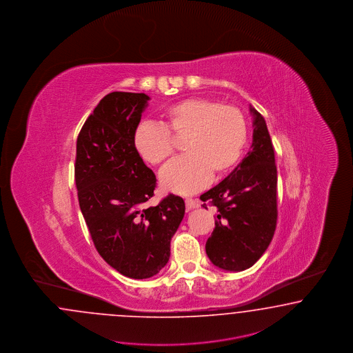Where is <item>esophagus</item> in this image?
Instances as JSON below:
<instances>
[{
	"label": "esophagus",
	"instance_id": "1",
	"mask_svg": "<svg viewBox=\"0 0 353 353\" xmlns=\"http://www.w3.org/2000/svg\"><path fill=\"white\" fill-rule=\"evenodd\" d=\"M185 206L188 210H192L194 208H199L200 204L197 200H194V199H185Z\"/></svg>",
	"mask_w": 353,
	"mask_h": 353
}]
</instances>
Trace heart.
I'll return each mask as SVG.
<instances>
[{"instance_id": "obj_1", "label": "heart", "mask_w": 353, "mask_h": 353, "mask_svg": "<svg viewBox=\"0 0 353 353\" xmlns=\"http://www.w3.org/2000/svg\"><path fill=\"white\" fill-rule=\"evenodd\" d=\"M165 125L143 122L134 134V148L150 165H159L175 152L174 139H185L188 153L169 162L159 175L163 190L191 194L205 188L212 176L236 166L244 152L248 128L236 106L192 97L171 105L163 113Z\"/></svg>"}]
</instances>
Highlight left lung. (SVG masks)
<instances>
[{
  "label": "left lung",
  "instance_id": "obj_1",
  "mask_svg": "<svg viewBox=\"0 0 353 353\" xmlns=\"http://www.w3.org/2000/svg\"><path fill=\"white\" fill-rule=\"evenodd\" d=\"M253 141L234 171L200 199L216 208V228L206 254L216 266L241 272L254 265L276 228V166L274 147L261 114L250 106ZM206 208V204L203 205Z\"/></svg>",
  "mask_w": 353,
  "mask_h": 353
}]
</instances>
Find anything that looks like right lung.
Returning a JSON list of instances; mask_svg holds the SVG:
<instances>
[{"label": "right lung", "mask_w": 353, "mask_h": 353, "mask_svg": "<svg viewBox=\"0 0 353 353\" xmlns=\"http://www.w3.org/2000/svg\"><path fill=\"white\" fill-rule=\"evenodd\" d=\"M145 93L106 94L80 130L75 183L79 206L100 256L134 279L159 273L184 216L182 197L147 201L157 179L134 148V134L148 105Z\"/></svg>", "instance_id": "obj_1"}]
</instances>
